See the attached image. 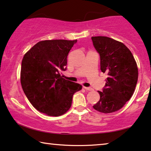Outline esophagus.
Listing matches in <instances>:
<instances>
[{
  "label": "esophagus",
  "instance_id": "obj_1",
  "mask_svg": "<svg viewBox=\"0 0 151 151\" xmlns=\"http://www.w3.org/2000/svg\"><path fill=\"white\" fill-rule=\"evenodd\" d=\"M83 88H84L85 90H88V91H92V90H93V89H92V88H90V87H83Z\"/></svg>",
  "mask_w": 151,
  "mask_h": 151
}]
</instances>
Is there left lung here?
<instances>
[{
  "instance_id": "left-lung-1",
  "label": "left lung",
  "mask_w": 151,
  "mask_h": 151,
  "mask_svg": "<svg viewBox=\"0 0 151 151\" xmlns=\"http://www.w3.org/2000/svg\"><path fill=\"white\" fill-rule=\"evenodd\" d=\"M101 59V70L107 74L100 100L93 106L104 114L118 111L129 101L135 91L138 69L130 50L122 42L105 36L92 37Z\"/></svg>"
}]
</instances>
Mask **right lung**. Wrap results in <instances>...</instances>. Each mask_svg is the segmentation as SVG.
I'll return each mask as SVG.
<instances>
[{"mask_svg": "<svg viewBox=\"0 0 151 151\" xmlns=\"http://www.w3.org/2000/svg\"><path fill=\"white\" fill-rule=\"evenodd\" d=\"M77 40H53L37 42L22 61L20 82L25 95L37 111L50 116L64 114L71 107L73 94L82 86L65 80L67 57Z\"/></svg>", "mask_w": 151, "mask_h": 151, "instance_id": "1", "label": "right lung"}]
</instances>
